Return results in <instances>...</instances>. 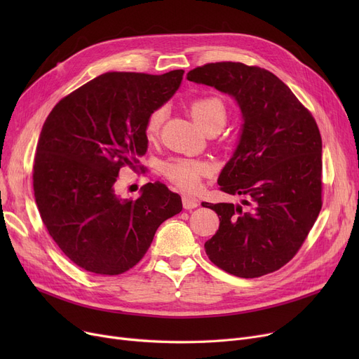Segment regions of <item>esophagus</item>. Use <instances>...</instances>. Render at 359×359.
Listing matches in <instances>:
<instances>
[{
    "mask_svg": "<svg viewBox=\"0 0 359 359\" xmlns=\"http://www.w3.org/2000/svg\"><path fill=\"white\" fill-rule=\"evenodd\" d=\"M182 202H183V208H184V210H187V211L196 208V206L199 205L198 199L191 198V196H183V198H182Z\"/></svg>",
    "mask_w": 359,
    "mask_h": 359,
    "instance_id": "esophagus-1",
    "label": "esophagus"
}]
</instances>
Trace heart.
Here are the masks:
<instances>
[{
	"mask_svg": "<svg viewBox=\"0 0 359 359\" xmlns=\"http://www.w3.org/2000/svg\"><path fill=\"white\" fill-rule=\"evenodd\" d=\"M191 111L196 122L205 129L211 125L222 126L227 121V104L217 94H206L191 100ZM165 118V107L158 106L148 113L144 125V134L148 141L158 137ZM161 173L184 192H196L202 179L210 175V167L202 161L189 158H172L161 164Z\"/></svg>",
	"mask_w": 359,
	"mask_h": 359,
	"instance_id": "heart-1",
	"label": "heart"
}]
</instances>
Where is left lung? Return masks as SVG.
Wrapping results in <instances>:
<instances>
[{"label": "left lung", "instance_id": "8db88e82", "mask_svg": "<svg viewBox=\"0 0 359 359\" xmlns=\"http://www.w3.org/2000/svg\"><path fill=\"white\" fill-rule=\"evenodd\" d=\"M186 79L231 94L244 119L218 184L225 194L246 196V206L202 202L219 217L205 252L238 278L275 272L297 255L322 210L318 126L290 87L265 68L215 62L196 67Z\"/></svg>", "mask_w": 359, "mask_h": 359}]
</instances>
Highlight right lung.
Here are the masks:
<instances>
[{
    "label": "right lung",
    "mask_w": 359,
    "mask_h": 359,
    "mask_svg": "<svg viewBox=\"0 0 359 359\" xmlns=\"http://www.w3.org/2000/svg\"><path fill=\"white\" fill-rule=\"evenodd\" d=\"M183 74L106 72L46 118L33 164L34 199L53 241L84 271L113 276L134 268L161 222L182 211V198L163 183L121 199L115 182L122 167L144 170L145 119L173 96Z\"/></svg>",
    "instance_id": "obj_1"
}]
</instances>
